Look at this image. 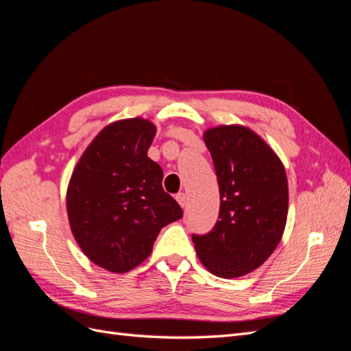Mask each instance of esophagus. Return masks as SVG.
Segmentation results:
<instances>
[{"mask_svg":"<svg viewBox=\"0 0 351 351\" xmlns=\"http://www.w3.org/2000/svg\"><path fill=\"white\" fill-rule=\"evenodd\" d=\"M176 200L178 202V205H180V206L184 208V206H186V204H187V196H186L184 193H178V195L176 196Z\"/></svg>","mask_w":351,"mask_h":351,"instance_id":"1","label":"esophagus"}]
</instances>
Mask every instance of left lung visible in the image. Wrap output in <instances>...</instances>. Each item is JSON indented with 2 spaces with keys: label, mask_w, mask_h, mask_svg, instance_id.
<instances>
[{
  "label": "left lung",
  "mask_w": 351,
  "mask_h": 351,
  "mask_svg": "<svg viewBox=\"0 0 351 351\" xmlns=\"http://www.w3.org/2000/svg\"><path fill=\"white\" fill-rule=\"evenodd\" d=\"M204 141L218 177L219 217L214 230L192 239L210 274L239 278L258 269L282 239L289 214L285 168L246 125L210 127Z\"/></svg>",
  "instance_id": "1"
}]
</instances>
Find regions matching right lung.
Instances as JSON below:
<instances>
[{
	"label": "right lung",
	"mask_w": 351,
	"mask_h": 351,
	"mask_svg": "<svg viewBox=\"0 0 351 351\" xmlns=\"http://www.w3.org/2000/svg\"><path fill=\"white\" fill-rule=\"evenodd\" d=\"M156 125L117 120L93 137L67 186L73 237L86 258L114 274L129 272L149 256L159 231L183 217L164 192L162 168L147 156Z\"/></svg>",
	"instance_id": "right-lung-1"
}]
</instances>
